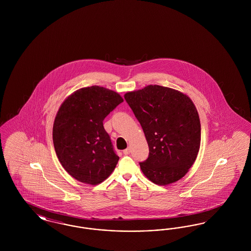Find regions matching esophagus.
Returning a JSON list of instances; mask_svg holds the SVG:
<instances>
[{
    "label": "esophagus",
    "mask_w": 251,
    "mask_h": 251,
    "mask_svg": "<svg viewBox=\"0 0 251 251\" xmlns=\"http://www.w3.org/2000/svg\"><path fill=\"white\" fill-rule=\"evenodd\" d=\"M130 152H131V148H130V147H128L126 150H124V151H123V153H124L125 155L130 154Z\"/></svg>",
    "instance_id": "esophagus-1"
}]
</instances>
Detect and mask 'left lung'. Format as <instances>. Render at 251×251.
<instances>
[{
    "label": "left lung",
    "mask_w": 251,
    "mask_h": 251,
    "mask_svg": "<svg viewBox=\"0 0 251 251\" xmlns=\"http://www.w3.org/2000/svg\"><path fill=\"white\" fill-rule=\"evenodd\" d=\"M124 98L149 145V157L140 163L144 175L158 185L181 179L201 147V121L191 99L157 84L127 92Z\"/></svg>",
    "instance_id": "obj_1"
}]
</instances>
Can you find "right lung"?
I'll return each mask as SVG.
<instances>
[{"label":"right lung","instance_id":"obj_1","mask_svg":"<svg viewBox=\"0 0 251 251\" xmlns=\"http://www.w3.org/2000/svg\"><path fill=\"white\" fill-rule=\"evenodd\" d=\"M122 101L119 93L93 85L76 90L61 104L52 140L62 167L74 179L97 185L114 171L120 157L102 121Z\"/></svg>","mask_w":251,"mask_h":251}]
</instances>
